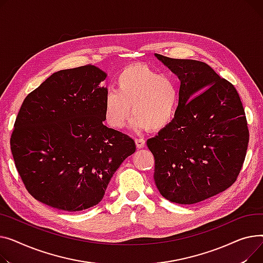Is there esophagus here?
<instances>
[{"label": "esophagus", "mask_w": 263, "mask_h": 263, "mask_svg": "<svg viewBox=\"0 0 263 263\" xmlns=\"http://www.w3.org/2000/svg\"><path fill=\"white\" fill-rule=\"evenodd\" d=\"M135 142H136L137 148H142V147L145 146V140H144V139H142V138H137L136 140H135Z\"/></svg>", "instance_id": "34e87169"}]
</instances>
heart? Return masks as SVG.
Instances as JSON below:
<instances>
[{
    "label": "heart",
    "mask_w": 263,
    "mask_h": 263,
    "mask_svg": "<svg viewBox=\"0 0 263 263\" xmlns=\"http://www.w3.org/2000/svg\"><path fill=\"white\" fill-rule=\"evenodd\" d=\"M116 85L117 91H108L104 100V117L110 127H124L130 111L136 128L158 132L172 122L178 106L179 87L171 76L137 64L123 69Z\"/></svg>",
    "instance_id": "1"
}]
</instances>
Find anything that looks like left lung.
I'll return each mask as SVG.
<instances>
[{
	"mask_svg": "<svg viewBox=\"0 0 263 263\" xmlns=\"http://www.w3.org/2000/svg\"><path fill=\"white\" fill-rule=\"evenodd\" d=\"M180 81L176 114L146 144L155 158L154 180L170 202L190 205L233 184L250 134L234 85L203 61L155 54Z\"/></svg>",
	"mask_w": 263,
	"mask_h": 263,
	"instance_id": "1",
	"label": "left lung"
}]
</instances>
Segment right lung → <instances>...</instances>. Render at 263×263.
Returning <instances> with one entry per match:
<instances>
[{
    "label": "right lung",
    "instance_id": "obj_1",
    "mask_svg": "<svg viewBox=\"0 0 263 263\" xmlns=\"http://www.w3.org/2000/svg\"><path fill=\"white\" fill-rule=\"evenodd\" d=\"M106 74L86 65L53 73L25 98L10 148L28 193L65 211L98 205L133 139L103 124Z\"/></svg>",
    "mask_w": 263,
    "mask_h": 263
}]
</instances>
